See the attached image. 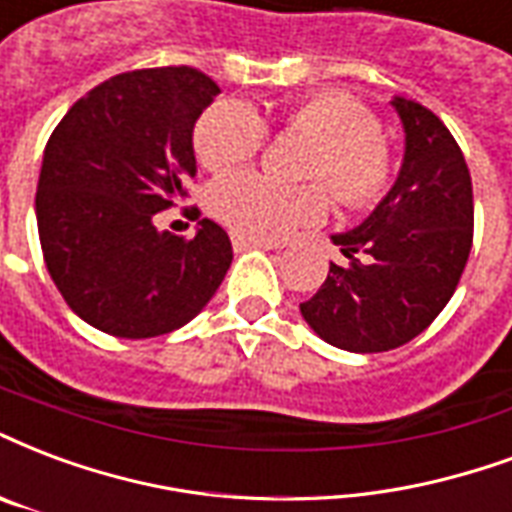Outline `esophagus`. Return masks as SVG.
<instances>
[{
	"mask_svg": "<svg viewBox=\"0 0 512 512\" xmlns=\"http://www.w3.org/2000/svg\"><path fill=\"white\" fill-rule=\"evenodd\" d=\"M233 246H236L238 252L252 249V246H257V249H266V252H271V249H282V244H276V241H268V238L241 236V233H236V236H233Z\"/></svg>",
	"mask_w": 512,
	"mask_h": 512,
	"instance_id": "esophagus-1",
	"label": "esophagus"
}]
</instances>
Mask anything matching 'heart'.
Instances as JSON below:
<instances>
[{
  "label": "heart",
  "mask_w": 512,
  "mask_h": 512,
  "mask_svg": "<svg viewBox=\"0 0 512 512\" xmlns=\"http://www.w3.org/2000/svg\"><path fill=\"white\" fill-rule=\"evenodd\" d=\"M282 127L314 140L309 176L325 179L344 206L366 208L388 192L393 157L377 132L372 111L342 92H317L282 111ZM266 121L246 102L222 100L200 116L195 154L214 173H227L255 157L266 143ZM217 217L241 236L282 238L295 227L320 222L328 192L320 184L290 187L263 173L227 176L211 192Z\"/></svg>",
  "instance_id": "obj_1"
}]
</instances>
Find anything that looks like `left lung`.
Listing matches in <instances>:
<instances>
[{
	"mask_svg": "<svg viewBox=\"0 0 512 512\" xmlns=\"http://www.w3.org/2000/svg\"><path fill=\"white\" fill-rule=\"evenodd\" d=\"M404 157L388 195L361 225L333 233L347 263H331L301 314L347 352L401 347L434 323L472 249V179L448 127L420 102L393 97Z\"/></svg>",
	"mask_w": 512,
	"mask_h": 512,
	"instance_id": "1",
	"label": "left lung"
}]
</instances>
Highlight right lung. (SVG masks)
<instances>
[{
    "mask_svg": "<svg viewBox=\"0 0 512 512\" xmlns=\"http://www.w3.org/2000/svg\"><path fill=\"white\" fill-rule=\"evenodd\" d=\"M217 94L192 67L121 73L75 102L48 140L34 198L45 266L97 331H176L222 285L233 244L217 222H198L189 241L154 225L187 198L195 121Z\"/></svg>",
    "mask_w": 512,
    "mask_h": 512,
    "instance_id": "right-lung-1",
    "label": "right lung"
}]
</instances>
